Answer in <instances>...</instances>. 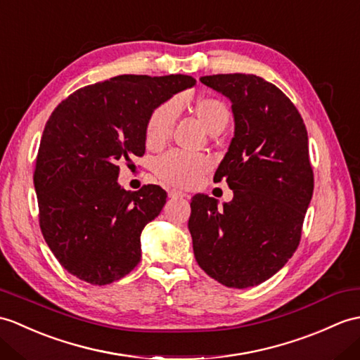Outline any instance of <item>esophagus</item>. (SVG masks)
Returning <instances> with one entry per match:
<instances>
[{"instance_id":"34e87169","label":"esophagus","mask_w":360,"mask_h":360,"mask_svg":"<svg viewBox=\"0 0 360 360\" xmlns=\"http://www.w3.org/2000/svg\"><path fill=\"white\" fill-rule=\"evenodd\" d=\"M169 198H172V199L186 198V193H182V191H178V190H170V191H169Z\"/></svg>"}]
</instances>
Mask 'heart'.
Returning <instances> with one entry per match:
<instances>
[{
    "label": "heart",
    "instance_id": "b5f03b06",
    "mask_svg": "<svg viewBox=\"0 0 360 360\" xmlns=\"http://www.w3.org/2000/svg\"><path fill=\"white\" fill-rule=\"evenodd\" d=\"M198 121L208 133L222 131L230 121L229 107L218 98H199L193 105ZM178 115V101L170 99L158 105L146 125V144L150 148L162 147L170 138ZM210 170V161L204 156H190L170 152L155 162V173L167 186L191 188Z\"/></svg>",
    "mask_w": 360,
    "mask_h": 360
}]
</instances>
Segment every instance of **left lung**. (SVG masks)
Here are the masks:
<instances>
[{"instance_id": "left-lung-1", "label": "left lung", "mask_w": 360, "mask_h": 360, "mask_svg": "<svg viewBox=\"0 0 360 360\" xmlns=\"http://www.w3.org/2000/svg\"><path fill=\"white\" fill-rule=\"evenodd\" d=\"M231 101L235 136L214 181L233 199H191L188 230L196 262L230 288L255 287L293 256L314 188L302 116L282 90L256 75L202 77Z\"/></svg>"}]
</instances>
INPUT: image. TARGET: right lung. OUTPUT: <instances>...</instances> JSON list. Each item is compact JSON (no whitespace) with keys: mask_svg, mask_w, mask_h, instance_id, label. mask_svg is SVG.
I'll return each mask as SVG.
<instances>
[{"mask_svg":"<svg viewBox=\"0 0 360 360\" xmlns=\"http://www.w3.org/2000/svg\"><path fill=\"white\" fill-rule=\"evenodd\" d=\"M195 84L188 75H120L73 91L50 115L33 173L39 227L78 279L107 285L141 261V231L167 193L153 184L124 190L118 162L144 155L150 115Z\"/></svg>","mask_w":360,"mask_h":360,"instance_id":"1","label":"right lung"}]
</instances>
